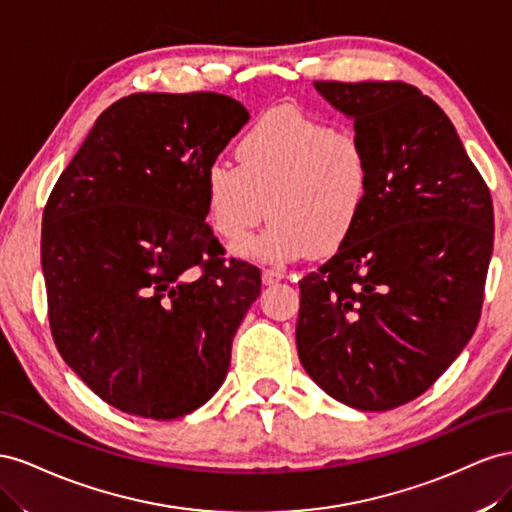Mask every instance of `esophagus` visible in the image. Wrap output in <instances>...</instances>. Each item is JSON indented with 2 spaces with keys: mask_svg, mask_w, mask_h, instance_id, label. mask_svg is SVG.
<instances>
[{
  "mask_svg": "<svg viewBox=\"0 0 512 512\" xmlns=\"http://www.w3.org/2000/svg\"><path fill=\"white\" fill-rule=\"evenodd\" d=\"M283 279H285V272L279 268H266L264 272H261V281H264V285H274Z\"/></svg>",
  "mask_w": 512,
  "mask_h": 512,
  "instance_id": "esophagus-1",
  "label": "esophagus"
}]
</instances>
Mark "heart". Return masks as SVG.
I'll list each match as a JSON object with an SVG mask.
<instances>
[{
  "mask_svg": "<svg viewBox=\"0 0 512 512\" xmlns=\"http://www.w3.org/2000/svg\"><path fill=\"white\" fill-rule=\"evenodd\" d=\"M236 165L216 160L206 171V212L229 246L246 240L261 218H272L240 251L268 261L304 253L326 255L347 242L367 210L373 163L364 141L347 130L276 107L246 130Z\"/></svg>",
  "mask_w": 512,
  "mask_h": 512,
  "instance_id": "b5f03b06",
  "label": "heart"
}]
</instances>
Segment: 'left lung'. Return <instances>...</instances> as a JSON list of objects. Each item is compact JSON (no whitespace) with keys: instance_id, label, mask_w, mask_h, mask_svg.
I'll return each instance as SVG.
<instances>
[{"instance_id":"obj_1","label":"left lung","mask_w":512,"mask_h":512,"mask_svg":"<svg viewBox=\"0 0 512 512\" xmlns=\"http://www.w3.org/2000/svg\"><path fill=\"white\" fill-rule=\"evenodd\" d=\"M354 118L373 184L358 227L300 281L302 367L332 399L386 412L472 339L493 251V201L448 115L403 81H315Z\"/></svg>"}]
</instances>
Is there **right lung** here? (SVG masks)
Masks as SVG:
<instances>
[{
    "label": "right lung",
    "instance_id": "obj_1",
    "mask_svg": "<svg viewBox=\"0 0 512 512\" xmlns=\"http://www.w3.org/2000/svg\"><path fill=\"white\" fill-rule=\"evenodd\" d=\"M246 122L225 94H130L102 111L47 199L53 341L115 410L171 420L223 384L261 274L223 257L206 171Z\"/></svg>",
    "mask_w": 512,
    "mask_h": 512
}]
</instances>
